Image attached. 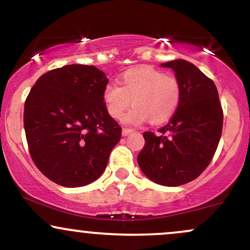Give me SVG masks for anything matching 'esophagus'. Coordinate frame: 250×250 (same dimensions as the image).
I'll return each instance as SVG.
<instances>
[{
	"label": "esophagus",
	"instance_id": "34e87169",
	"mask_svg": "<svg viewBox=\"0 0 250 250\" xmlns=\"http://www.w3.org/2000/svg\"><path fill=\"white\" fill-rule=\"evenodd\" d=\"M133 131H134L133 129H130V128H123L122 129V135H123V136H128V135L133 133Z\"/></svg>",
	"mask_w": 250,
	"mask_h": 250
}]
</instances>
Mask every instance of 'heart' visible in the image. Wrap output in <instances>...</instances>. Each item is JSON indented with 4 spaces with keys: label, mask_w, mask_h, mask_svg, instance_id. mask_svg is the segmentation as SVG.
Wrapping results in <instances>:
<instances>
[{
    "label": "heart",
    "mask_w": 250,
    "mask_h": 250,
    "mask_svg": "<svg viewBox=\"0 0 250 250\" xmlns=\"http://www.w3.org/2000/svg\"><path fill=\"white\" fill-rule=\"evenodd\" d=\"M119 84L109 83L103 90V102L109 116L120 120L133 101L125 121L140 125L148 121L160 125L168 121L179 108L180 81L173 75L151 67H139L122 74Z\"/></svg>",
    "instance_id": "b5f03b06"
}]
</instances>
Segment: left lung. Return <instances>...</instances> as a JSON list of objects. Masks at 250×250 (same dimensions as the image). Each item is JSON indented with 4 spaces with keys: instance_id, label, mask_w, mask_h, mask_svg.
Listing matches in <instances>:
<instances>
[{
    "instance_id": "obj_1",
    "label": "left lung",
    "mask_w": 250,
    "mask_h": 250,
    "mask_svg": "<svg viewBox=\"0 0 250 250\" xmlns=\"http://www.w3.org/2000/svg\"><path fill=\"white\" fill-rule=\"evenodd\" d=\"M181 84V101L159 134L145 131L137 163L146 176L168 187L185 185L208 167L219 146L223 110L215 83L186 60L162 63Z\"/></svg>"
}]
</instances>
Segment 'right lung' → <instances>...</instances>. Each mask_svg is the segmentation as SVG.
Masks as SVG:
<instances>
[{"mask_svg":"<svg viewBox=\"0 0 250 250\" xmlns=\"http://www.w3.org/2000/svg\"><path fill=\"white\" fill-rule=\"evenodd\" d=\"M107 84L94 65L69 64L43 74L25 99L30 156L57 185L82 187L99 179L121 139L122 128L103 102Z\"/></svg>","mask_w":250,"mask_h":250,"instance_id":"1","label":"right lung"}]
</instances>
